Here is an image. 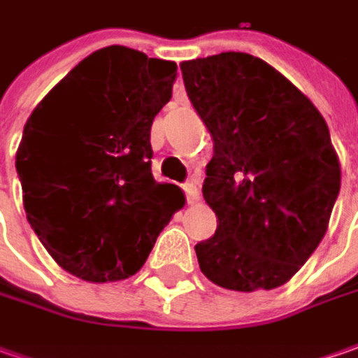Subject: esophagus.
<instances>
[{"mask_svg":"<svg viewBox=\"0 0 358 358\" xmlns=\"http://www.w3.org/2000/svg\"><path fill=\"white\" fill-rule=\"evenodd\" d=\"M184 190H186V198H188L190 206H196V203L200 202V190H198V180H196V176H192L190 182L184 184Z\"/></svg>","mask_w":358,"mask_h":358,"instance_id":"1","label":"esophagus"}]
</instances>
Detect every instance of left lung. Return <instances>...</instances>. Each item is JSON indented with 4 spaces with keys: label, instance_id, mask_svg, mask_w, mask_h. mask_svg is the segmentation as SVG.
Instances as JSON below:
<instances>
[{
    "label": "left lung",
    "instance_id": "left-lung-1",
    "mask_svg": "<svg viewBox=\"0 0 358 358\" xmlns=\"http://www.w3.org/2000/svg\"><path fill=\"white\" fill-rule=\"evenodd\" d=\"M180 69L214 138L202 192L220 226L196 245L200 269L224 289H275L325 238L339 196L325 118L259 57L228 51Z\"/></svg>",
    "mask_w": 358,
    "mask_h": 358
}]
</instances>
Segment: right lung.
Returning a JSON list of instances; mask_svg holds the SVG:
<instances>
[{
	"label": "right lung",
	"instance_id": "obj_1",
	"mask_svg": "<svg viewBox=\"0 0 358 358\" xmlns=\"http://www.w3.org/2000/svg\"><path fill=\"white\" fill-rule=\"evenodd\" d=\"M174 79V61L110 45L83 59L27 118L15 155L23 208L71 275H134L184 208V192L150 170L152 120Z\"/></svg>",
	"mask_w": 358,
	"mask_h": 358
}]
</instances>
